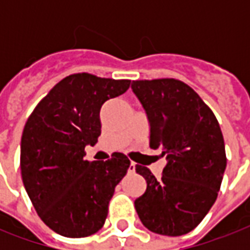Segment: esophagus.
I'll return each mask as SVG.
<instances>
[{
	"label": "esophagus",
	"instance_id": "obj_1",
	"mask_svg": "<svg viewBox=\"0 0 250 250\" xmlns=\"http://www.w3.org/2000/svg\"><path fill=\"white\" fill-rule=\"evenodd\" d=\"M135 171H136V165L133 164V162H131V164H129V166H128V172H129V174H133Z\"/></svg>",
	"mask_w": 250,
	"mask_h": 250
}]
</instances>
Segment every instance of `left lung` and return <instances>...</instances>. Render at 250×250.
Wrapping results in <instances>:
<instances>
[{
    "mask_svg": "<svg viewBox=\"0 0 250 250\" xmlns=\"http://www.w3.org/2000/svg\"><path fill=\"white\" fill-rule=\"evenodd\" d=\"M131 88L148 117L149 146L167 160L160 180L136 165L146 180L145 193L135 200L137 215L152 232L180 236L196 229L217 200L227 165L221 127L180 80H135Z\"/></svg>",
    "mask_w": 250,
    "mask_h": 250,
    "instance_id": "1",
    "label": "left lung"
}]
</instances>
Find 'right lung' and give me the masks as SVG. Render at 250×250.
<instances>
[{
    "label": "right lung",
    "mask_w": 250,
    "mask_h": 250,
    "mask_svg": "<svg viewBox=\"0 0 250 250\" xmlns=\"http://www.w3.org/2000/svg\"><path fill=\"white\" fill-rule=\"evenodd\" d=\"M129 83L86 72L66 76L27 119L21 141L23 184L41 221L62 236L85 237L101 229L115 187L127 174L129 160L123 153L89 162L84 149L101 135L102 105Z\"/></svg>",
    "instance_id": "obj_1"
}]
</instances>
